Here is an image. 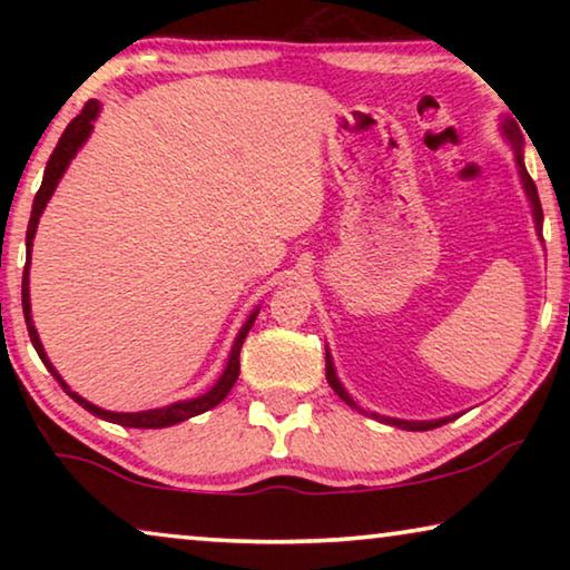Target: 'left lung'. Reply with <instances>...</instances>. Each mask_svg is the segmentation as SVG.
<instances>
[{"label": "left lung", "instance_id": "1", "mask_svg": "<svg viewBox=\"0 0 570 570\" xmlns=\"http://www.w3.org/2000/svg\"><path fill=\"white\" fill-rule=\"evenodd\" d=\"M501 131L503 137L509 139L513 145V158H517V168H519V178H521V186H524V194L529 199V205H532V215H534V228H537V236H542V205H540V197H537V186L532 181V176L527 174V166H524V150H521V145H524V139L519 135V127L513 119H505L501 124ZM326 381H330V386L334 389V394L340 396L342 402L350 404L353 410H361L355 404L353 396L345 392V386H342V381L337 379V371H334V361L330 355V350H326ZM365 412V410H361ZM373 417L381 420V423L386 425H396L402 428V431H431V428H439V425H446L451 420L459 417V415H451V417H439V420H400V417H384V415H376V412H371Z\"/></svg>", "mask_w": 570, "mask_h": 570}]
</instances>
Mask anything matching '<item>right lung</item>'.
Wrapping results in <instances>:
<instances>
[{
    "label": "right lung",
    "mask_w": 570,
    "mask_h": 570,
    "mask_svg": "<svg viewBox=\"0 0 570 570\" xmlns=\"http://www.w3.org/2000/svg\"><path fill=\"white\" fill-rule=\"evenodd\" d=\"M100 114V104L98 100H88L82 108V114L77 116V119L69 121V127L65 129V135L59 137V145L53 147L49 163H46V170H43V181H41V189H38L36 199H33V209H30V223H28V233H26V272H22V314H26V324H28V334H30V342H33L38 357H41L46 368L53 379L59 381V386L65 389V392L72 396V400L85 407L92 415L100 417V420H108V423H119L124 428H168V425H176V423H184V420H189L194 415H202V412L213 410L220 404L228 392L233 389V384L238 381V373H240V347H244V340L248 330H252L254 322H256V314H259V308H254L252 314H248L246 324L240 326L236 340H233V347H230V355H228V363H225V371L220 373V379L215 381L213 389H207L205 394L194 396V400H181V402H174L168 404V407H155V410H142V412H111V410H104L98 407V404H92L80 396L77 392L69 389V384L65 379L59 376V371L53 368V363L49 361V355H46V350L41 345V337H38L36 332V324H33V316H30V252H33V238H36V230H38V220H41L46 205H49L51 194L57 191V186L61 181V176H65V170L69 168V163L77 153H80V147L88 142L90 131H92V121L98 119Z\"/></svg>",
    "instance_id": "add662e5"
}]
</instances>
